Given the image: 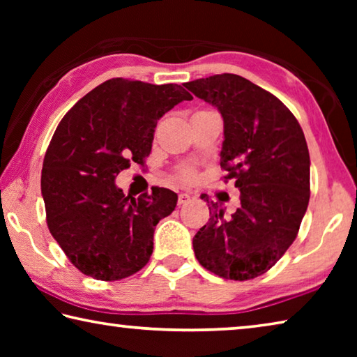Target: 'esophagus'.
I'll return each instance as SVG.
<instances>
[{
  "mask_svg": "<svg viewBox=\"0 0 357 357\" xmlns=\"http://www.w3.org/2000/svg\"><path fill=\"white\" fill-rule=\"evenodd\" d=\"M190 200H192V197L189 195V193H179V195H178V204H179V206H183V204L189 203Z\"/></svg>",
  "mask_w": 357,
  "mask_h": 357,
  "instance_id": "34e87169",
  "label": "esophagus"
}]
</instances>
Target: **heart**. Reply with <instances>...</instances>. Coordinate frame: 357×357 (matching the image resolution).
I'll return each mask as SVG.
<instances>
[{
    "instance_id": "heart-1",
    "label": "heart",
    "mask_w": 357,
    "mask_h": 357,
    "mask_svg": "<svg viewBox=\"0 0 357 357\" xmlns=\"http://www.w3.org/2000/svg\"><path fill=\"white\" fill-rule=\"evenodd\" d=\"M183 176H184V178H190V176H192V172H190V170H185V172L183 173Z\"/></svg>"
}]
</instances>
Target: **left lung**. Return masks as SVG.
I'll return each mask as SVG.
<instances>
[{
    "instance_id": "8db88e82",
    "label": "left lung",
    "mask_w": 357,
    "mask_h": 357,
    "mask_svg": "<svg viewBox=\"0 0 357 357\" xmlns=\"http://www.w3.org/2000/svg\"><path fill=\"white\" fill-rule=\"evenodd\" d=\"M184 86L222 114L220 167L241 192V206L229 217L202 195L211 217L193 238V252L203 268L223 279H255L293 244L309 206L304 132L275 96L244 77L220 74Z\"/></svg>"
}]
</instances>
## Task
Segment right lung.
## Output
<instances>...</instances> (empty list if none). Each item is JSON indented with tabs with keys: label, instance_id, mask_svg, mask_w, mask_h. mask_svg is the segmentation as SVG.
<instances>
[{
	"label": "right lung",
	"instance_id": "add662e5",
	"mask_svg": "<svg viewBox=\"0 0 357 357\" xmlns=\"http://www.w3.org/2000/svg\"><path fill=\"white\" fill-rule=\"evenodd\" d=\"M192 96L181 84L112 78L66 113L44 157L40 176L47 225L70 263L96 280H121L153 253L154 228L176 208L173 190L124 195L114 179L144 164L154 129Z\"/></svg>",
	"mask_w": 357,
	"mask_h": 357
}]
</instances>
